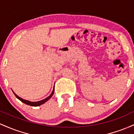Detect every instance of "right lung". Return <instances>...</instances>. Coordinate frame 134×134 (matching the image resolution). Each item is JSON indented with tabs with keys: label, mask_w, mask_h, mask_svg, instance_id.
I'll return each instance as SVG.
<instances>
[{
	"label": "right lung",
	"mask_w": 134,
	"mask_h": 134,
	"mask_svg": "<svg viewBox=\"0 0 134 134\" xmlns=\"http://www.w3.org/2000/svg\"><path fill=\"white\" fill-rule=\"evenodd\" d=\"M54 90H55V89L53 88V91L52 92L51 94H50V96H49L48 97H47V98H45V99H43V100H41V101H36V102H31V101L26 100V99H22V98H20V97L18 96V95L14 93V92L13 91V92L14 93V94H15V96H16V98H18V99H19V100L21 101H22L23 103H25L26 104H27V105L32 106V107H38V106L41 105V104H43V103H45V102H47V101L48 100V99H50V98H52V96H53V93H54Z\"/></svg>",
	"instance_id": "right-lung-1"
}]
</instances>
